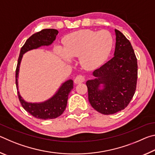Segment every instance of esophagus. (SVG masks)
I'll return each mask as SVG.
<instances>
[{"instance_id":"1","label":"esophagus","mask_w":155,"mask_h":155,"mask_svg":"<svg viewBox=\"0 0 155 155\" xmlns=\"http://www.w3.org/2000/svg\"><path fill=\"white\" fill-rule=\"evenodd\" d=\"M85 77L83 75H78L76 77V78H74V83L76 84H78V83H81L85 81Z\"/></svg>"}]
</instances>
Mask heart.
<instances>
[{
  "mask_svg": "<svg viewBox=\"0 0 155 155\" xmlns=\"http://www.w3.org/2000/svg\"><path fill=\"white\" fill-rule=\"evenodd\" d=\"M112 46V36L107 31L82 30L65 37L64 48L57 46L56 52L67 62L71 61V58L78 57L81 67L92 70L105 61Z\"/></svg>",
  "mask_w": 155,
  "mask_h": 155,
  "instance_id": "heart-1",
  "label": "heart"
}]
</instances>
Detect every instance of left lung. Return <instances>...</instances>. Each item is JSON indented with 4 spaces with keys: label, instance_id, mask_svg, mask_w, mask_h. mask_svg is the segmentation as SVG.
Instances as JSON below:
<instances>
[{
    "label": "left lung",
    "instance_id": "left-lung-1",
    "mask_svg": "<svg viewBox=\"0 0 155 155\" xmlns=\"http://www.w3.org/2000/svg\"><path fill=\"white\" fill-rule=\"evenodd\" d=\"M114 56L94 70L86 82L91 107L104 115L122 111L133 98L137 79V62L129 40L115 29Z\"/></svg>",
    "mask_w": 155,
    "mask_h": 155
}]
</instances>
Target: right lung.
Here are the masks:
<instances>
[{"label":"right lung","mask_w":155,"mask_h":155,"mask_svg":"<svg viewBox=\"0 0 155 155\" xmlns=\"http://www.w3.org/2000/svg\"><path fill=\"white\" fill-rule=\"evenodd\" d=\"M58 33L59 31L54 28H46L31 35L21 48L15 70V84L18 98L21 104L28 114L40 120L56 118L64 113L67 106L68 95L73 89V81L69 79L62 83L57 92L46 101L41 103H28L23 99L20 91H18V78L20 65L23 54L28 51L37 49L41 46H50L55 40Z\"/></svg>","instance_id":"add662e5"}]
</instances>
